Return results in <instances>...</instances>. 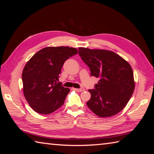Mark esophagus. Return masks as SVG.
Here are the masks:
<instances>
[{
    "label": "esophagus",
    "mask_w": 154,
    "mask_h": 154,
    "mask_svg": "<svg viewBox=\"0 0 154 154\" xmlns=\"http://www.w3.org/2000/svg\"><path fill=\"white\" fill-rule=\"evenodd\" d=\"M74 90L75 91H77V92H82V91H84V88H79V89H78V88H74Z\"/></svg>",
    "instance_id": "esophagus-1"
}]
</instances>
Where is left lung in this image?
I'll return each mask as SVG.
<instances>
[{
  "label": "left lung",
  "mask_w": 154,
  "mask_h": 154,
  "mask_svg": "<svg viewBox=\"0 0 154 154\" xmlns=\"http://www.w3.org/2000/svg\"><path fill=\"white\" fill-rule=\"evenodd\" d=\"M79 55L99 79L87 105L100 118L115 116L123 109L133 94V71L124 59L113 51L79 48Z\"/></svg>",
  "instance_id": "8db88e82"
}]
</instances>
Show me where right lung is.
<instances>
[{"instance_id":"add662e5","label":"right lung","mask_w":154,"mask_h":154,"mask_svg":"<svg viewBox=\"0 0 154 154\" xmlns=\"http://www.w3.org/2000/svg\"><path fill=\"white\" fill-rule=\"evenodd\" d=\"M78 53L69 47H48L34 55L22 72L24 94L36 113L49 114L63 105L70 90L58 82L64 62Z\"/></svg>"}]
</instances>
